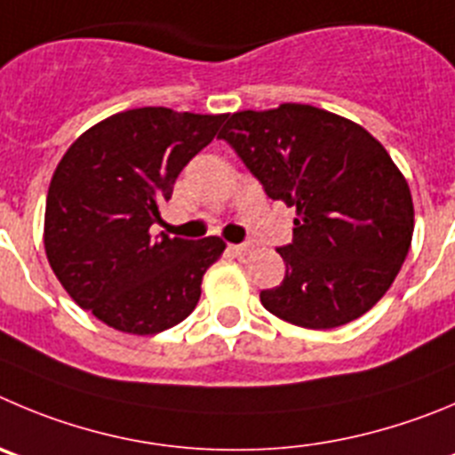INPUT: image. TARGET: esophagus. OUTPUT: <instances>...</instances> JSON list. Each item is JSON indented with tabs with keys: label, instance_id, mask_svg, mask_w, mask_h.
I'll return each instance as SVG.
<instances>
[{
	"label": "esophagus",
	"instance_id": "esophagus-1",
	"mask_svg": "<svg viewBox=\"0 0 455 455\" xmlns=\"http://www.w3.org/2000/svg\"><path fill=\"white\" fill-rule=\"evenodd\" d=\"M231 249L233 253H235V256H247V253H251L253 251V247L251 244H249V242H242V244H231Z\"/></svg>",
	"mask_w": 455,
	"mask_h": 455
}]
</instances>
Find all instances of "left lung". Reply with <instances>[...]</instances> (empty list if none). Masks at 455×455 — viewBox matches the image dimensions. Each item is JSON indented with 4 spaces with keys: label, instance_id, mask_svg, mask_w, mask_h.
I'll return each mask as SVG.
<instances>
[{
    "label": "left lung",
    "instance_id": "left-lung-1",
    "mask_svg": "<svg viewBox=\"0 0 455 455\" xmlns=\"http://www.w3.org/2000/svg\"><path fill=\"white\" fill-rule=\"evenodd\" d=\"M220 139L271 199L296 208L294 240L278 249L285 278L260 291L265 309L309 330L363 316L413 237V197L386 148L362 125L300 103L231 114Z\"/></svg>",
    "mask_w": 455,
    "mask_h": 455
}]
</instances>
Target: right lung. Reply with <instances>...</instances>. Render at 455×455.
Instances as JSON below:
<instances>
[{
    "label": "right lung",
    "mask_w": 455,
    "mask_h": 455,
    "mask_svg": "<svg viewBox=\"0 0 455 455\" xmlns=\"http://www.w3.org/2000/svg\"><path fill=\"white\" fill-rule=\"evenodd\" d=\"M227 114L139 108L83 132L51 177L44 251L67 294L109 328L156 334L202 296L220 237L152 235L184 165L213 141Z\"/></svg>",
    "instance_id": "right-lung-1"
}]
</instances>
